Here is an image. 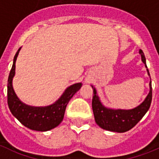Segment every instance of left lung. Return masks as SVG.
<instances>
[{"label": "left lung", "instance_id": "1", "mask_svg": "<svg viewBox=\"0 0 159 159\" xmlns=\"http://www.w3.org/2000/svg\"><path fill=\"white\" fill-rule=\"evenodd\" d=\"M139 53L141 56V61L146 66V61L144 53L140 49ZM147 67V66H146ZM149 76V70L147 69ZM93 89V97L92 106L95 121L102 129L115 132H125L132 129L146 114L152 101V85L151 80L149 82V93L144 102L135 108L131 110L107 108L102 105L100 98L97 93V90L92 85Z\"/></svg>", "mask_w": 159, "mask_h": 159}]
</instances>
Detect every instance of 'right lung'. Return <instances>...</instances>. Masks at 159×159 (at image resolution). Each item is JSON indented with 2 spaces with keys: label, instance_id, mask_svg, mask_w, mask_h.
<instances>
[{
  "label": "right lung",
  "instance_id": "add662e5",
  "mask_svg": "<svg viewBox=\"0 0 159 159\" xmlns=\"http://www.w3.org/2000/svg\"><path fill=\"white\" fill-rule=\"evenodd\" d=\"M21 48L14 57L13 66L8 78L7 100L10 112L25 127L34 131L46 132L56 128L64 118L66 107L71 98L80 89L82 83L70 85L54 103L47 106H31L26 105L17 97L13 88L15 75V62Z\"/></svg>",
  "mask_w": 159,
  "mask_h": 159
}]
</instances>
